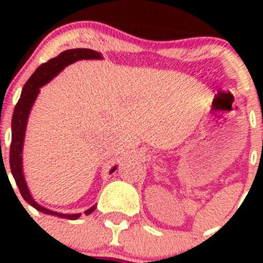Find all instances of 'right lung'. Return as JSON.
<instances>
[{"label": "right lung", "instance_id": "obj_1", "mask_svg": "<svg viewBox=\"0 0 263 263\" xmlns=\"http://www.w3.org/2000/svg\"><path fill=\"white\" fill-rule=\"evenodd\" d=\"M102 54L97 50L86 49V48H76V49H68L58 54L57 57L52 58L48 62L43 63L39 66L35 70V72L30 76L26 84L24 85L23 91H21L20 99H18L16 107L14 109V115H12V123H11V145H10V168H11V173L14 176L15 182L18 187L21 196L24 200L36 209L38 211H42L44 214L53 215V216L65 217V219L75 220L80 217L81 214H61L55 213V211L48 210V209L43 208L39 203L34 201L31 197L29 188L26 185L25 178H24L23 173V146H24V137H25V129L26 123H28V117L30 113L31 107H33L34 102H35L36 97L39 94V89L47 82L52 80L54 76H57L61 71L65 67H67L71 63L76 62L79 60H102ZM117 169V166H113L110 173H113ZM95 210V206L90 208L89 210L85 211V214L89 215Z\"/></svg>", "mask_w": 263, "mask_h": 263}]
</instances>
